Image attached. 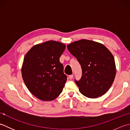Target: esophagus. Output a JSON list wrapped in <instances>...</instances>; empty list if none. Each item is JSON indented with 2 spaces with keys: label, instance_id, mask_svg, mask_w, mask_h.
I'll use <instances>...</instances> for the list:
<instances>
[{
  "label": "esophagus",
  "instance_id": "34e87169",
  "mask_svg": "<svg viewBox=\"0 0 130 130\" xmlns=\"http://www.w3.org/2000/svg\"><path fill=\"white\" fill-rule=\"evenodd\" d=\"M73 76H74V75L72 74V75H70L69 76V78L70 79H72L73 78Z\"/></svg>",
  "mask_w": 130,
  "mask_h": 130
}]
</instances>
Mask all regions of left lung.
<instances>
[{
  "instance_id": "8db88e82",
  "label": "left lung",
  "mask_w": 130,
  "mask_h": 130,
  "mask_svg": "<svg viewBox=\"0 0 130 130\" xmlns=\"http://www.w3.org/2000/svg\"><path fill=\"white\" fill-rule=\"evenodd\" d=\"M81 65V79L75 82L83 95L95 98L104 94L115 78L114 57L106 47L94 41L81 40L67 46Z\"/></svg>"
}]
</instances>
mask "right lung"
<instances>
[{
	"label": "right lung",
	"mask_w": 130,
	"mask_h": 130,
	"mask_svg": "<svg viewBox=\"0 0 130 130\" xmlns=\"http://www.w3.org/2000/svg\"><path fill=\"white\" fill-rule=\"evenodd\" d=\"M65 45L48 41L35 45L24 58L22 68L23 81L29 92L45 101L56 98L67 80L59 58Z\"/></svg>",
	"instance_id": "add662e5"
}]
</instances>
